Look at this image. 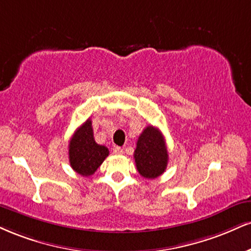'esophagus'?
<instances>
[{
	"label": "esophagus",
	"mask_w": 251,
	"mask_h": 251,
	"mask_svg": "<svg viewBox=\"0 0 251 251\" xmlns=\"http://www.w3.org/2000/svg\"><path fill=\"white\" fill-rule=\"evenodd\" d=\"M113 153H114V154L120 155V154H123V153H124V150L122 149V147L116 146V147H113Z\"/></svg>",
	"instance_id": "34e87169"
}]
</instances>
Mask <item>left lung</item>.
Segmentation results:
<instances>
[{
	"label": "left lung",
	"mask_w": 251,
	"mask_h": 251,
	"mask_svg": "<svg viewBox=\"0 0 251 251\" xmlns=\"http://www.w3.org/2000/svg\"><path fill=\"white\" fill-rule=\"evenodd\" d=\"M134 160L139 174L146 179H155L166 171L168 152L165 138L159 128L147 126L139 135Z\"/></svg>",
	"instance_id": "1"
}]
</instances>
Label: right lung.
Listing matches in <instances>:
<instances>
[{
  "label": "right lung",
  "mask_w": 251,
  "mask_h": 251,
  "mask_svg": "<svg viewBox=\"0 0 251 251\" xmlns=\"http://www.w3.org/2000/svg\"><path fill=\"white\" fill-rule=\"evenodd\" d=\"M107 155V147L95 141L92 122L87 119L77 128L69 144V160L72 170L83 176H90L98 170Z\"/></svg>",
  "instance_id": "add662e5"
}]
</instances>
